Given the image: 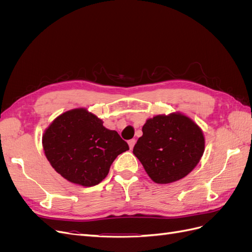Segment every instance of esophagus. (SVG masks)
Here are the masks:
<instances>
[{
    "label": "esophagus",
    "instance_id": "esophagus-1",
    "mask_svg": "<svg viewBox=\"0 0 252 252\" xmlns=\"http://www.w3.org/2000/svg\"><path fill=\"white\" fill-rule=\"evenodd\" d=\"M134 144H135V140H134V139H132V140H129V141H128V145H129V148H130V149H132V148H133V146H134Z\"/></svg>",
    "mask_w": 252,
    "mask_h": 252
}]
</instances>
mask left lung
I'll use <instances>...</instances> for the list:
<instances>
[{"mask_svg":"<svg viewBox=\"0 0 252 252\" xmlns=\"http://www.w3.org/2000/svg\"><path fill=\"white\" fill-rule=\"evenodd\" d=\"M142 131L143 135L133 147V155L158 184H169L185 178L204 154L202 129L181 112L148 119Z\"/></svg>","mask_w":252,"mask_h":252,"instance_id":"obj_1","label":"left lung"}]
</instances>
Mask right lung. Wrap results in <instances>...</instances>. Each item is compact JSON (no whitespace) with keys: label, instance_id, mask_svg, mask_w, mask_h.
<instances>
[{"label":"right lung","instance_id":"obj_1","mask_svg":"<svg viewBox=\"0 0 252 252\" xmlns=\"http://www.w3.org/2000/svg\"><path fill=\"white\" fill-rule=\"evenodd\" d=\"M45 156L55 170L73 184L101 183L116 158L129 150L116 130L85 108L68 110L53 120L43 138Z\"/></svg>","mask_w":252,"mask_h":252}]
</instances>
